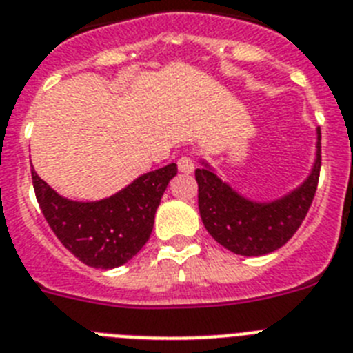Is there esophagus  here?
Returning a JSON list of instances; mask_svg holds the SVG:
<instances>
[{
	"label": "esophagus",
	"mask_w": 353,
	"mask_h": 353,
	"mask_svg": "<svg viewBox=\"0 0 353 353\" xmlns=\"http://www.w3.org/2000/svg\"><path fill=\"white\" fill-rule=\"evenodd\" d=\"M177 168L179 172L183 174H192L195 170V161L192 156H183V158L177 159Z\"/></svg>",
	"instance_id": "1"
}]
</instances>
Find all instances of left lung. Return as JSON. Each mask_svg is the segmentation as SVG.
Listing matches in <instances>:
<instances>
[{"label": "left lung", "mask_w": 353, "mask_h": 353, "mask_svg": "<svg viewBox=\"0 0 353 353\" xmlns=\"http://www.w3.org/2000/svg\"><path fill=\"white\" fill-rule=\"evenodd\" d=\"M321 167V133L316 130V158L305 181L290 194L257 202L223 183L211 165L201 159L195 170L199 211L204 228L222 247L240 256H265L281 249L300 228L316 194Z\"/></svg>", "instance_id": "8db88e82"}]
</instances>
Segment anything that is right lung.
<instances>
[{"label":"right lung","instance_id":"1","mask_svg":"<svg viewBox=\"0 0 353 353\" xmlns=\"http://www.w3.org/2000/svg\"><path fill=\"white\" fill-rule=\"evenodd\" d=\"M176 174L177 165L170 163L92 202L58 195L35 170L32 179L44 219L63 247L87 266L108 270L130 261L147 243L161 195Z\"/></svg>","mask_w":353,"mask_h":353}]
</instances>
